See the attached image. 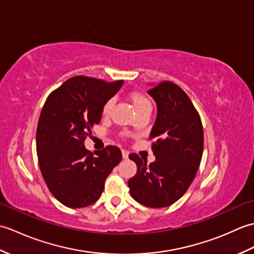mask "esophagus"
<instances>
[{
    "label": "esophagus",
    "instance_id": "34e87169",
    "mask_svg": "<svg viewBox=\"0 0 254 254\" xmlns=\"http://www.w3.org/2000/svg\"><path fill=\"white\" fill-rule=\"evenodd\" d=\"M122 157H123L124 159H127V158H128V152H127V150L122 149Z\"/></svg>",
    "mask_w": 254,
    "mask_h": 254
}]
</instances>
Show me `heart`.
<instances>
[{
    "label": "heart",
    "mask_w": 254,
    "mask_h": 254,
    "mask_svg": "<svg viewBox=\"0 0 254 254\" xmlns=\"http://www.w3.org/2000/svg\"><path fill=\"white\" fill-rule=\"evenodd\" d=\"M130 99L132 101V104L135 108L136 112H141L145 109H152V105H150V101L144 94L139 93V91H133V93L130 94ZM113 106H115V99L109 98L108 99L104 106H102V113L105 116H108L111 112Z\"/></svg>",
    "instance_id": "b5f03b06"
}]
</instances>
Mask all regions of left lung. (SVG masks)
Segmentation results:
<instances>
[{
  "label": "left lung",
  "instance_id": "obj_1",
  "mask_svg": "<svg viewBox=\"0 0 254 254\" xmlns=\"http://www.w3.org/2000/svg\"><path fill=\"white\" fill-rule=\"evenodd\" d=\"M147 93L157 105L149 138L154 163L130 154L137 166L127 182L131 196L147 207H166L190 187L202 159L204 133L201 118L188 95L172 82H161Z\"/></svg>",
  "mask_w": 254,
  "mask_h": 254
}]
</instances>
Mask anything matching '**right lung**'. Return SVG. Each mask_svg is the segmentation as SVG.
Instances as JSON below:
<instances>
[{
	"label": "right lung",
	"mask_w": 254,
	"mask_h": 254,
	"mask_svg": "<svg viewBox=\"0 0 254 254\" xmlns=\"http://www.w3.org/2000/svg\"><path fill=\"white\" fill-rule=\"evenodd\" d=\"M122 84L74 76L53 90L42 107L36 134L39 168L53 196L67 207L95 203L107 177L122 159L117 146L93 154L84 144L101 120L102 106Z\"/></svg>",
	"instance_id": "right-lung-1"
}]
</instances>
